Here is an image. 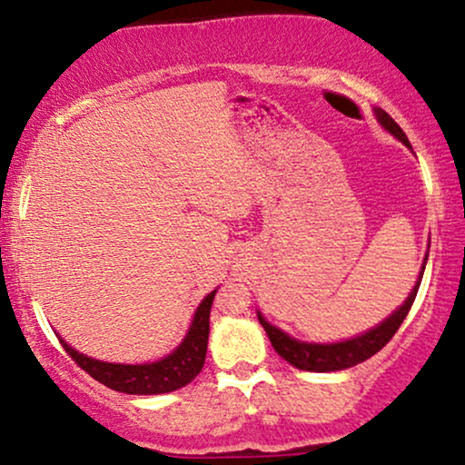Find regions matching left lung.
Segmentation results:
<instances>
[{
  "label": "left lung",
  "mask_w": 465,
  "mask_h": 465,
  "mask_svg": "<svg viewBox=\"0 0 465 465\" xmlns=\"http://www.w3.org/2000/svg\"><path fill=\"white\" fill-rule=\"evenodd\" d=\"M374 113H376V119L381 121V125L385 127L389 134H393L395 138L404 142L406 146H411L406 134L401 132V127L385 113V110L376 108ZM423 270H425V263H423ZM420 278H423V274H419L417 284H414V289L411 291V295H408V300L404 302V306H401L400 311H395L391 317L382 321V323L379 327H374V330L361 333V336L352 340H346V342L308 344V342H300V340L289 338L287 333L278 330V327L270 325L262 314H259V323L263 325V330L268 333L274 351L284 359V361H289L291 366L308 370V372H336V370L352 368L357 366V363L366 361V359L376 355V352H379L382 346L395 336V331L400 330V325L404 323L408 311H411L414 297H417Z\"/></svg>",
  "instance_id": "1"
}]
</instances>
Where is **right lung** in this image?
I'll use <instances>...</instances> for the list:
<instances>
[{
	"label": "right lung",
	"instance_id": "obj_1",
	"mask_svg": "<svg viewBox=\"0 0 465 465\" xmlns=\"http://www.w3.org/2000/svg\"><path fill=\"white\" fill-rule=\"evenodd\" d=\"M214 293H208L203 302L197 306L195 317L191 321V330L181 346L161 361L142 363V366H125V363H106L97 361L74 351L65 340L59 338L67 355L93 376L97 382L106 385L114 391H123L129 395H157L176 391L189 385L197 374L202 372L203 361H206L208 351V333H210V308H213Z\"/></svg>",
	"mask_w": 465,
	"mask_h": 465
}]
</instances>
